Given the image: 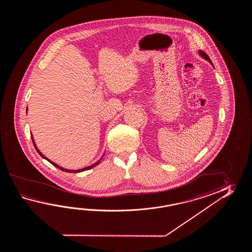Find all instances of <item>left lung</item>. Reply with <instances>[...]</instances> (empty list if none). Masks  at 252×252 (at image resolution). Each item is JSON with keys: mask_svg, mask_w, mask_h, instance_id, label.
I'll use <instances>...</instances> for the list:
<instances>
[{"mask_svg": "<svg viewBox=\"0 0 252 252\" xmlns=\"http://www.w3.org/2000/svg\"><path fill=\"white\" fill-rule=\"evenodd\" d=\"M199 53H200V55H201V56H202L204 59H206V60H208L210 63L213 64V63H212V61H211V59H210V58L208 57V55H207V54L204 53V51H201V50L199 51ZM213 65H214V64H213Z\"/></svg>", "mask_w": 252, "mask_h": 252, "instance_id": "obj_1", "label": "left lung"}]
</instances>
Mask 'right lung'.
<instances>
[{
    "label": "right lung",
    "instance_id": "1",
    "mask_svg": "<svg viewBox=\"0 0 252 252\" xmlns=\"http://www.w3.org/2000/svg\"><path fill=\"white\" fill-rule=\"evenodd\" d=\"M32 142H33V144H34V146H35V148H36V150H37V151H38V154H39V155L41 156V157H42L43 158H45V159H47V160H48V162H50V163H51V164H52V165H53V166H56V167H58V168H59V169H60V170H62V171L68 172V173H78V172L86 171V170H88V169H91V168H93V167H94V166H97V165H98V164H99V163H100V161H101V159H102V158H101V159H100V160L97 161L96 163H94V165H92V166H87V167H85V168H82V169H78V170H70V169H65V168H63V167H61V166H59V165H57V164H55V163H54V162H52V161L49 160V159H48V158H46V157H45V156L43 155V154H41V152H40V151H39V150H38V149H37V147H36V145H35V142H34V140H33V139H32Z\"/></svg>",
    "mask_w": 252,
    "mask_h": 252
}]
</instances>
